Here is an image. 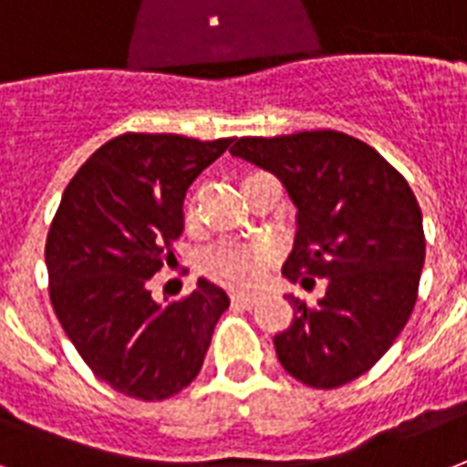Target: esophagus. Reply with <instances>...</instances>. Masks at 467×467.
Here are the masks:
<instances>
[{
    "mask_svg": "<svg viewBox=\"0 0 467 467\" xmlns=\"http://www.w3.org/2000/svg\"><path fill=\"white\" fill-rule=\"evenodd\" d=\"M233 304L240 306V308H252V306L257 304V296H252V294H233Z\"/></svg>",
    "mask_w": 467,
    "mask_h": 467,
    "instance_id": "esophagus-1",
    "label": "esophagus"
}]
</instances>
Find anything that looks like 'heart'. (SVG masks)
<instances>
[{
    "label": "heart",
    "mask_w": 467,
    "mask_h": 467,
    "mask_svg": "<svg viewBox=\"0 0 467 467\" xmlns=\"http://www.w3.org/2000/svg\"><path fill=\"white\" fill-rule=\"evenodd\" d=\"M276 259L266 242H223L205 257V272L230 289H254Z\"/></svg>",
    "instance_id": "b5f03b06"
}]
</instances>
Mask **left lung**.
<instances>
[{
  "label": "left lung",
  "instance_id": "1",
  "mask_svg": "<svg viewBox=\"0 0 467 467\" xmlns=\"http://www.w3.org/2000/svg\"><path fill=\"white\" fill-rule=\"evenodd\" d=\"M233 156L279 178L296 205L284 276L326 296H289L294 320L274 336L281 368L316 389L358 379L397 340L419 296L426 240L407 178L360 139L333 130L242 137Z\"/></svg>",
  "mask_w": 467,
  "mask_h": 467
}]
</instances>
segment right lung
<instances>
[{
    "label": "right lung",
    "instance_id": "right-lung-1",
    "mask_svg": "<svg viewBox=\"0 0 467 467\" xmlns=\"http://www.w3.org/2000/svg\"><path fill=\"white\" fill-rule=\"evenodd\" d=\"M230 144L127 131L63 191L46 240L53 311L92 375L124 397L161 401L193 382L230 306L208 279L166 306L147 289L173 262L188 186Z\"/></svg>",
    "mask_w": 467,
    "mask_h": 467
}]
</instances>
